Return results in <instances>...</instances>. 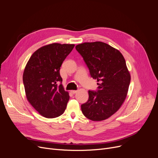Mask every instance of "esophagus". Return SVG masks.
<instances>
[{
  "instance_id": "1",
  "label": "esophagus",
  "mask_w": 158,
  "mask_h": 158,
  "mask_svg": "<svg viewBox=\"0 0 158 158\" xmlns=\"http://www.w3.org/2000/svg\"><path fill=\"white\" fill-rule=\"evenodd\" d=\"M77 90H71V93H72V94H76V93H77Z\"/></svg>"
}]
</instances>
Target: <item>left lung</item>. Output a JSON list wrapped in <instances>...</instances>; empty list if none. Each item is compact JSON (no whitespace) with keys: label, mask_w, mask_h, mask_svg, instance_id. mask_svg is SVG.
<instances>
[{"label":"left lung","mask_w":158,"mask_h":158,"mask_svg":"<svg viewBox=\"0 0 158 158\" xmlns=\"http://www.w3.org/2000/svg\"><path fill=\"white\" fill-rule=\"evenodd\" d=\"M98 89L88 91V101L81 105L85 117L101 121L117 112L126 98L131 76L121 52L108 44L95 41L76 45Z\"/></svg>","instance_id":"8db88e82"}]
</instances>
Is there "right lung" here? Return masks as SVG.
Segmentation results:
<instances>
[{
	"instance_id": "right-lung-1",
	"label": "right lung",
	"mask_w": 158,
	"mask_h": 158,
	"mask_svg": "<svg viewBox=\"0 0 158 158\" xmlns=\"http://www.w3.org/2000/svg\"><path fill=\"white\" fill-rule=\"evenodd\" d=\"M74 46L55 43L41 47L32 54L24 69L23 82L27 100L44 117H57L66 109L70 96L61 84L60 70Z\"/></svg>"
}]
</instances>
